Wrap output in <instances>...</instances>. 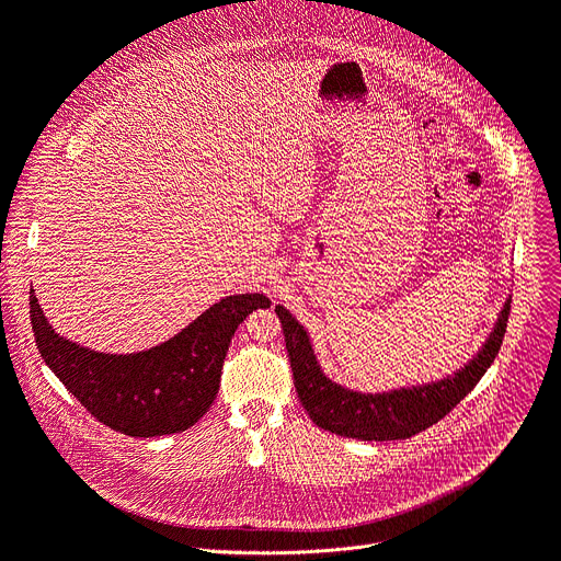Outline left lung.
Here are the masks:
<instances>
[{"mask_svg":"<svg viewBox=\"0 0 561 561\" xmlns=\"http://www.w3.org/2000/svg\"><path fill=\"white\" fill-rule=\"evenodd\" d=\"M508 309L511 298L504 300L497 321L477 355L454 374L440 380L389 389V392H357L325 376L313 353L309 332L286 307H275L284 328L296 392L311 422L330 433L367 443L405 440L440 422L466 399L500 353Z\"/></svg>","mask_w":561,"mask_h":561,"instance_id":"obj_1","label":"left lung"}]
</instances>
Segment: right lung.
<instances>
[{
	"label": "right lung",
	"instance_id": "right-lung-1",
	"mask_svg": "<svg viewBox=\"0 0 561 561\" xmlns=\"http://www.w3.org/2000/svg\"><path fill=\"white\" fill-rule=\"evenodd\" d=\"M263 294L227 296L162 344L137 353H101L47 323L32 288L30 316L43 362L91 415L130 437L172 435L197 424L220 389L222 364L238 325Z\"/></svg>",
	"mask_w": 561,
	"mask_h": 561
}]
</instances>
